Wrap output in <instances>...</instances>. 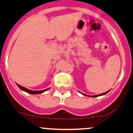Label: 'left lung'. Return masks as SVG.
<instances>
[{
	"instance_id": "1",
	"label": "left lung",
	"mask_w": 133,
	"mask_h": 133,
	"mask_svg": "<svg viewBox=\"0 0 133 133\" xmlns=\"http://www.w3.org/2000/svg\"><path fill=\"white\" fill-rule=\"evenodd\" d=\"M109 91V90H108ZM108 91H107V92H104V93H103V94H98V95H96V96H90V97H97V96H103V95H104V94H107L108 92ZM83 94L84 95V96H87V95H86V94Z\"/></svg>"
}]
</instances>
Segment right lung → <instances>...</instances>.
I'll return each instance as SVG.
<instances>
[{
	"label": "right lung",
	"mask_w": 133,
	"mask_h": 133,
	"mask_svg": "<svg viewBox=\"0 0 133 133\" xmlns=\"http://www.w3.org/2000/svg\"><path fill=\"white\" fill-rule=\"evenodd\" d=\"M18 87L19 88V89H21V90H23V91H25L26 92H28V93L29 94H41L43 93V92L46 91V90H48V89H45V90H36V91H34V90H29V89H27L26 88L24 87H22L21 86V85H19L18 84H17Z\"/></svg>",
	"instance_id": "obj_1"
}]
</instances>
